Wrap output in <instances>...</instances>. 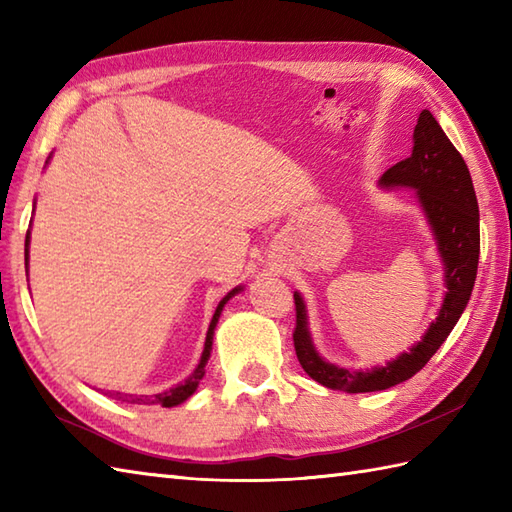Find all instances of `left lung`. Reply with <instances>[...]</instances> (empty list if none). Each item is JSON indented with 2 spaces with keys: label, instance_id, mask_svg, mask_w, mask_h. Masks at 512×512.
Masks as SVG:
<instances>
[{
  "label": "left lung",
  "instance_id": "left-lung-1",
  "mask_svg": "<svg viewBox=\"0 0 512 512\" xmlns=\"http://www.w3.org/2000/svg\"><path fill=\"white\" fill-rule=\"evenodd\" d=\"M380 184L418 189V200L438 239L447 295H444L438 319L429 325L422 341L413 345L409 352L400 354L396 361L376 367L372 372H350V369L325 363L310 341L303 299L295 295L297 325L292 341H295L301 367L323 387L347 391V394L389 389L402 380H409L429 363L438 347L447 341L471 299L477 259H480V211H477L469 167L429 110H422L418 125L413 129L411 156L389 167L380 178Z\"/></svg>",
  "mask_w": 512,
  "mask_h": 512
}]
</instances>
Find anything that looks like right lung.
I'll return each instance as SVG.
<instances>
[{"label": "right lung", "mask_w": 512, "mask_h": 512, "mask_svg": "<svg viewBox=\"0 0 512 512\" xmlns=\"http://www.w3.org/2000/svg\"><path fill=\"white\" fill-rule=\"evenodd\" d=\"M28 239H30V233L26 235V266H28ZM242 288H235L233 292H228V295L220 301V306L215 308V314H213V319H211V325H209V332H206V343H204V352H202V358H200V365L195 367V372L184 380V383H180V385H176V387H171L169 391H162V394H156L154 398H129L127 402H132V405H162V407H176V405H180V402H184L187 400L195 389H198V385H200V380H202V376H204V365H206V361H209V356H211V345H213V330H215V325H217V319H220V314H222V308H224V303L231 299L235 292H239ZM118 396V394H116ZM121 398H127V396H121Z\"/></svg>", "instance_id": "1"}]
</instances>
